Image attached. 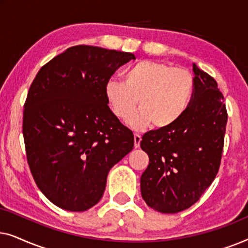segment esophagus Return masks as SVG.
<instances>
[{"label":"esophagus","mask_w":248,"mask_h":248,"mask_svg":"<svg viewBox=\"0 0 248 248\" xmlns=\"http://www.w3.org/2000/svg\"><path fill=\"white\" fill-rule=\"evenodd\" d=\"M141 135L139 134H134V148H139L140 147V142H141Z\"/></svg>","instance_id":"34e87169"}]
</instances>
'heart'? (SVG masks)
Listing matches in <instances>:
<instances>
[{
	"mask_svg": "<svg viewBox=\"0 0 248 248\" xmlns=\"http://www.w3.org/2000/svg\"><path fill=\"white\" fill-rule=\"evenodd\" d=\"M194 93V78L184 67H171L164 62L141 61L124 71L123 82L109 80L105 97L111 113L126 121L134 130H143L155 123L168 128L187 111Z\"/></svg>",
	"mask_w": 248,
	"mask_h": 248,
	"instance_id": "1",
	"label": "heart"
}]
</instances>
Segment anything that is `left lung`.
<instances>
[{"mask_svg": "<svg viewBox=\"0 0 248 248\" xmlns=\"http://www.w3.org/2000/svg\"><path fill=\"white\" fill-rule=\"evenodd\" d=\"M194 93L177 123L149 131L141 148L149 166L141 176L145 203L161 213H177L199 201L218 174L227 109L211 76L193 64Z\"/></svg>", "mask_w": 248, "mask_h": 248, "instance_id": "1", "label": "left lung"}]
</instances>
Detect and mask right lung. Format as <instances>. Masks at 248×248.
I'll return each mask as SVG.
<instances>
[{
    "instance_id": "1",
    "label": "right lung",
    "mask_w": 248,
    "mask_h": 248,
    "mask_svg": "<svg viewBox=\"0 0 248 248\" xmlns=\"http://www.w3.org/2000/svg\"><path fill=\"white\" fill-rule=\"evenodd\" d=\"M131 53L78 45L38 71L25 103L22 133L37 186L50 202L81 212L100 201L108 171L134 147L111 113L105 86Z\"/></svg>"
}]
</instances>
